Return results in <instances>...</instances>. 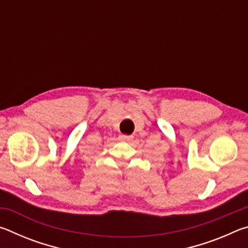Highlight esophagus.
<instances>
[{"label": "esophagus", "mask_w": 248, "mask_h": 248, "mask_svg": "<svg viewBox=\"0 0 248 248\" xmlns=\"http://www.w3.org/2000/svg\"><path fill=\"white\" fill-rule=\"evenodd\" d=\"M118 139L120 141H131L133 139L132 136H125V134H120Z\"/></svg>", "instance_id": "1"}]
</instances>
